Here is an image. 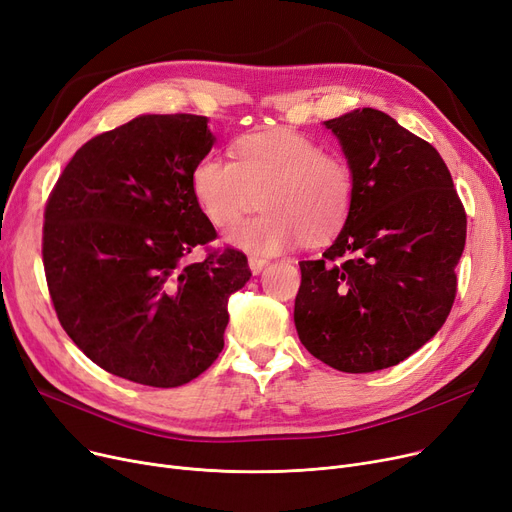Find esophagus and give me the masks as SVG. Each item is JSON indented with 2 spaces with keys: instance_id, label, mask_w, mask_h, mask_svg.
<instances>
[{
  "instance_id": "obj_1",
  "label": "esophagus",
  "mask_w": 512,
  "mask_h": 512,
  "mask_svg": "<svg viewBox=\"0 0 512 512\" xmlns=\"http://www.w3.org/2000/svg\"><path fill=\"white\" fill-rule=\"evenodd\" d=\"M248 262H250V269H252V273H254V275L262 273L264 266L269 264V260H266V258H260V256H250V258H248Z\"/></svg>"
}]
</instances>
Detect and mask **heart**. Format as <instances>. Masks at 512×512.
I'll return each mask as SVG.
<instances>
[{"instance_id":"b5f03b06","label":"heart","mask_w":512,"mask_h":512,"mask_svg":"<svg viewBox=\"0 0 512 512\" xmlns=\"http://www.w3.org/2000/svg\"><path fill=\"white\" fill-rule=\"evenodd\" d=\"M231 154H208L193 166L191 191L214 227L231 225L258 202L266 208L229 229L235 246L275 254L300 239L316 246L346 225L356 181L344 156L283 127L239 137Z\"/></svg>"}]
</instances>
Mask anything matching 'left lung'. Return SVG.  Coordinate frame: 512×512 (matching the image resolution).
<instances>
[{"mask_svg":"<svg viewBox=\"0 0 512 512\" xmlns=\"http://www.w3.org/2000/svg\"><path fill=\"white\" fill-rule=\"evenodd\" d=\"M323 125L342 143L356 191L335 241L300 262L294 321L314 358L373 373L415 354L446 323L467 212L442 156L392 116L362 108Z\"/></svg>","mask_w":512,"mask_h":512,"instance_id":"1","label":"left lung"}]
</instances>
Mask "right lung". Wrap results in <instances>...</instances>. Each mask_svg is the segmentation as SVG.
Segmentation results:
<instances>
[{
  "label": "right lung",
  "instance_id": "right-lung-1",
  "mask_svg": "<svg viewBox=\"0 0 512 512\" xmlns=\"http://www.w3.org/2000/svg\"><path fill=\"white\" fill-rule=\"evenodd\" d=\"M208 118L143 114L95 135L45 204L43 269L58 321L104 371L152 387L202 375L225 346L231 294L252 277L214 250L191 170L212 148ZM207 250L200 263L188 254Z\"/></svg>",
  "mask_w": 512,
  "mask_h": 512
}]
</instances>
